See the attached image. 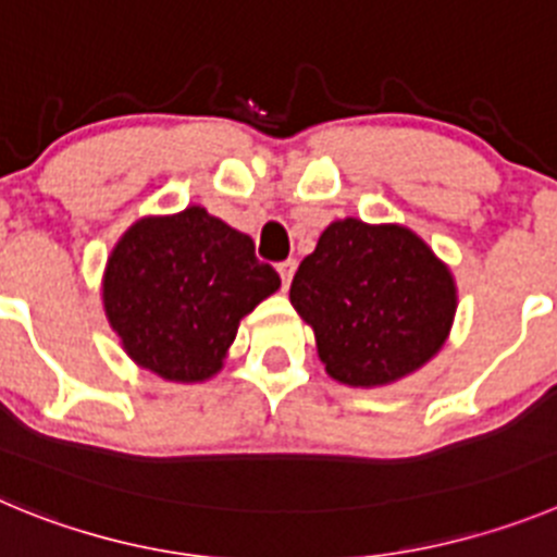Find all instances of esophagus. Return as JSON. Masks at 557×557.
<instances>
[{
	"instance_id": "1",
	"label": "esophagus",
	"mask_w": 557,
	"mask_h": 557,
	"mask_svg": "<svg viewBox=\"0 0 557 557\" xmlns=\"http://www.w3.org/2000/svg\"><path fill=\"white\" fill-rule=\"evenodd\" d=\"M295 268H298V264H295V259H287V262L278 264V275H282V287H284V289H287L289 282H293Z\"/></svg>"
}]
</instances>
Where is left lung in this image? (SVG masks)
<instances>
[{
  "label": "left lung",
  "mask_w": 557,
  "mask_h": 557,
  "mask_svg": "<svg viewBox=\"0 0 557 557\" xmlns=\"http://www.w3.org/2000/svg\"><path fill=\"white\" fill-rule=\"evenodd\" d=\"M295 312L343 385L379 387L418 371L449 337L457 287L430 245L405 225L337 220L298 268Z\"/></svg>",
  "instance_id": "obj_1"
}]
</instances>
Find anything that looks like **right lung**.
<instances>
[{"mask_svg":"<svg viewBox=\"0 0 557 557\" xmlns=\"http://www.w3.org/2000/svg\"><path fill=\"white\" fill-rule=\"evenodd\" d=\"M278 287L248 234L189 206L122 234L102 275V307L136 366L189 385L223 368L239 321Z\"/></svg>","mask_w":557,"mask_h":557,"instance_id":"right-lung-1","label":"right lung"}]
</instances>
